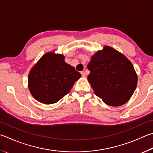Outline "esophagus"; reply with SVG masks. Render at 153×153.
Wrapping results in <instances>:
<instances>
[{
  "label": "esophagus",
  "instance_id": "1",
  "mask_svg": "<svg viewBox=\"0 0 153 153\" xmlns=\"http://www.w3.org/2000/svg\"><path fill=\"white\" fill-rule=\"evenodd\" d=\"M81 74H82V76L83 77H86V75H85V71H82V72H81Z\"/></svg>",
  "mask_w": 153,
  "mask_h": 153
}]
</instances>
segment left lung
<instances>
[{"instance_id": "obj_1", "label": "left lung", "mask_w": 153, "mask_h": 153, "mask_svg": "<svg viewBox=\"0 0 153 153\" xmlns=\"http://www.w3.org/2000/svg\"><path fill=\"white\" fill-rule=\"evenodd\" d=\"M88 69V80L94 93L111 106L126 103L137 88L138 77L132 63L109 46L91 56Z\"/></svg>"}]
</instances>
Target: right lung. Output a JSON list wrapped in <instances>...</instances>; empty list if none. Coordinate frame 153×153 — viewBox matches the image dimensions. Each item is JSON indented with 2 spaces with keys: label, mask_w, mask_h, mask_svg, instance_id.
Here are the masks:
<instances>
[{
  "label": "right lung",
  "mask_w": 153,
  "mask_h": 153,
  "mask_svg": "<svg viewBox=\"0 0 153 153\" xmlns=\"http://www.w3.org/2000/svg\"><path fill=\"white\" fill-rule=\"evenodd\" d=\"M64 59L62 54L47 53L30 69L28 86L36 100L45 104L56 103L69 92L81 77Z\"/></svg>",
  "instance_id": "right-lung-1"
}]
</instances>
